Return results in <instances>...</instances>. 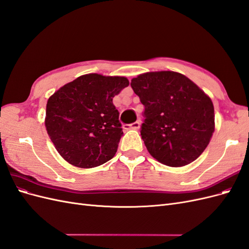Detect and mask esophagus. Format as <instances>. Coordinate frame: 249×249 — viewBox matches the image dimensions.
Returning <instances> with one entry per match:
<instances>
[{
  "mask_svg": "<svg viewBox=\"0 0 249 249\" xmlns=\"http://www.w3.org/2000/svg\"><path fill=\"white\" fill-rule=\"evenodd\" d=\"M124 129L125 130H138L140 127V123L139 122H135L131 124H124Z\"/></svg>",
  "mask_w": 249,
  "mask_h": 249,
  "instance_id": "esophagus-1",
  "label": "esophagus"
}]
</instances>
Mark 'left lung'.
Returning <instances> with one entry per match:
<instances>
[{
    "label": "left lung",
    "mask_w": 249,
    "mask_h": 249,
    "mask_svg": "<svg viewBox=\"0 0 249 249\" xmlns=\"http://www.w3.org/2000/svg\"><path fill=\"white\" fill-rule=\"evenodd\" d=\"M131 86L144 106L140 133L148 153L171 167L196 160L215 130L210 97L184 74L169 71L141 73Z\"/></svg>",
    "instance_id": "obj_1"
}]
</instances>
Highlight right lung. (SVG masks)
<instances>
[{"label":"right lung","mask_w":249,"mask_h":249,"mask_svg":"<svg viewBox=\"0 0 249 249\" xmlns=\"http://www.w3.org/2000/svg\"><path fill=\"white\" fill-rule=\"evenodd\" d=\"M126 86L124 77L88 73L50 96L44 124L66 162L92 168L114 157L124 133L113 97Z\"/></svg>","instance_id":"right-lung-1"}]
</instances>
